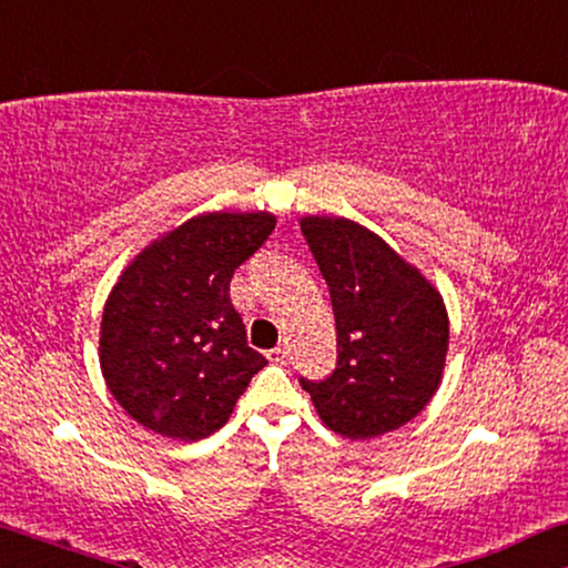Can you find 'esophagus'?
Here are the masks:
<instances>
[{"mask_svg":"<svg viewBox=\"0 0 568 568\" xmlns=\"http://www.w3.org/2000/svg\"><path fill=\"white\" fill-rule=\"evenodd\" d=\"M271 362H276V364H286V356H290V346L286 344H278L276 348H271V352L266 354Z\"/></svg>","mask_w":568,"mask_h":568,"instance_id":"esophagus-1","label":"esophagus"}]
</instances>
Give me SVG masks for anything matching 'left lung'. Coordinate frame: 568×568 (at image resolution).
<instances>
[{"instance_id":"8db88e82","label":"left lung","mask_w":568,"mask_h":568,"mask_svg":"<svg viewBox=\"0 0 568 568\" xmlns=\"http://www.w3.org/2000/svg\"><path fill=\"white\" fill-rule=\"evenodd\" d=\"M336 315V369L305 379L331 432L369 439L400 429L439 387L449 321L439 292L383 237L331 216L302 220Z\"/></svg>"}]
</instances>
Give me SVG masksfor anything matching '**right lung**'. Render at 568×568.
Returning a JSON list of instances; mask_svg holds the SVG:
<instances>
[{"label": "right lung", "mask_w": 568, "mask_h": 568, "mask_svg": "<svg viewBox=\"0 0 568 568\" xmlns=\"http://www.w3.org/2000/svg\"><path fill=\"white\" fill-rule=\"evenodd\" d=\"M276 216L201 214L154 240L123 271L100 323V367L131 418L196 442L227 424L266 356L247 346L230 300L232 274Z\"/></svg>", "instance_id": "obj_1"}]
</instances>
